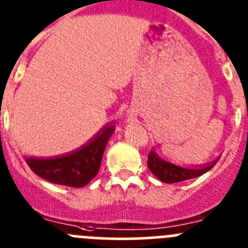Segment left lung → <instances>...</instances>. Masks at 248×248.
<instances>
[{"label":"left lung","mask_w":248,"mask_h":248,"mask_svg":"<svg viewBox=\"0 0 248 248\" xmlns=\"http://www.w3.org/2000/svg\"><path fill=\"white\" fill-rule=\"evenodd\" d=\"M217 161H219V157L215 158L210 163H205L203 166L198 165L192 166V167L188 166L187 167V166H179L171 162V161L165 160V158H162L156 154L155 149H152L149 157H147V166H149V170L151 171V173L157 177L161 182L177 183V182L187 181V179L202 176L205 172H208L209 170H212Z\"/></svg>","instance_id":"1"}]
</instances>
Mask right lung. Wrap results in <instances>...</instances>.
Returning a JSON list of instances; mask_svg holds the SVG:
<instances>
[{"instance_id":"1","label":"right lung","mask_w":248,"mask_h":248,"mask_svg":"<svg viewBox=\"0 0 248 248\" xmlns=\"http://www.w3.org/2000/svg\"><path fill=\"white\" fill-rule=\"evenodd\" d=\"M114 130L113 123H109L90 141L69 154L45 158L26 156V162L34 173L47 182L67 187H85L98 173L104 150Z\"/></svg>"}]
</instances>
